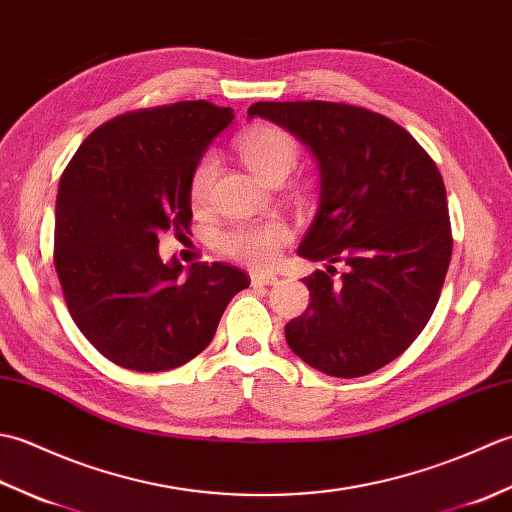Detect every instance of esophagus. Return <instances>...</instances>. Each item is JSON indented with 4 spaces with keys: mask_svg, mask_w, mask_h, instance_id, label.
Returning a JSON list of instances; mask_svg holds the SVG:
<instances>
[{
    "mask_svg": "<svg viewBox=\"0 0 512 512\" xmlns=\"http://www.w3.org/2000/svg\"><path fill=\"white\" fill-rule=\"evenodd\" d=\"M250 284L253 286H275V284H279V277L270 275V273H253L250 275Z\"/></svg>",
    "mask_w": 512,
    "mask_h": 512,
    "instance_id": "1",
    "label": "esophagus"
}]
</instances>
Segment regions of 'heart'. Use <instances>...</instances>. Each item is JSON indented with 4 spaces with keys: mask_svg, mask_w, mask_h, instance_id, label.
<instances>
[{
    "mask_svg": "<svg viewBox=\"0 0 512 512\" xmlns=\"http://www.w3.org/2000/svg\"><path fill=\"white\" fill-rule=\"evenodd\" d=\"M242 158L255 176L270 184L284 180L292 167L297 165V143L279 127H257L250 132L242 145ZM217 158L213 154L202 156L191 176V200L202 204L209 198L215 180ZM288 242V228L279 222L242 224L222 237V248L239 262L255 268L273 266L279 257V248Z\"/></svg>",
    "mask_w": 512,
    "mask_h": 512,
    "instance_id": "obj_1",
    "label": "heart"
}]
</instances>
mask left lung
<instances>
[{
    "instance_id": "obj_1",
    "label": "left lung",
    "mask_w": 512,
    "mask_h": 512,
    "mask_svg": "<svg viewBox=\"0 0 512 512\" xmlns=\"http://www.w3.org/2000/svg\"><path fill=\"white\" fill-rule=\"evenodd\" d=\"M253 116L295 134L319 165V211L297 253L328 273L303 279L310 303L286 325L290 350L328 376L372 374L416 341L447 277L453 237L436 162L365 107L255 103Z\"/></svg>"
}]
</instances>
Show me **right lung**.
<instances>
[{"label":"right lung","instance_id":"obj_1","mask_svg":"<svg viewBox=\"0 0 512 512\" xmlns=\"http://www.w3.org/2000/svg\"><path fill=\"white\" fill-rule=\"evenodd\" d=\"M231 107L182 101L112 118L65 167L54 220V268L76 328L112 363L167 372L211 343L244 270L193 264L180 277L158 235L191 226V176Z\"/></svg>","mask_w":512,"mask_h":512}]
</instances>
